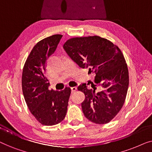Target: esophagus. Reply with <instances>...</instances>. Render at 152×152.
<instances>
[{
	"mask_svg": "<svg viewBox=\"0 0 152 152\" xmlns=\"http://www.w3.org/2000/svg\"><path fill=\"white\" fill-rule=\"evenodd\" d=\"M77 91V87H75V86L72 87V88H71V92L72 93H74L75 91Z\"/></svg>",
	"mask_w": 152,
	"mask_h": 152,
	"instance_id": "34e87169",
	"label": "esophagus"
}]
</instances>
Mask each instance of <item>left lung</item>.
Instances as JSON below:
<instances>
[{"label": "left lung", "instance_id": "obj_1", "mask_svg": "<svg viewBox=\"0 0 152 152\" xmlns=\"http://www.w3.org/2000/svg\"><path fill=\"white\" fill-rule=\"evenodd\" d=\"M68 56L80 67L95 75L89 89L86 84L78 86L84 93L82 109L87 119L107 124L119 113L129 87V71L124 55L117 45L98 36L75 37L64 44Z\"/></svg>", "mask_w": 152, "mask_h": 152}]
</instances>
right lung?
Masks as SVG:
<instances>
[{"mask_svg": "<svg viewBox=\"0 0 152 152\" xmlns=\"http://www.w3.org/2000/svg\"><path fill=\"white\" fill-rule=\"evenodd\" d=\"M62 35L55 34L39 41L31 50L22 74V90L31 113L43 125L61 122L66 115L71 89L49 90L45 75L46 60L55 53Z\"/></svg>", "mask_w": 152, "mask_h": 152, "instance_id": "right-lung-1", "label": "right lung"}]
</instances>
